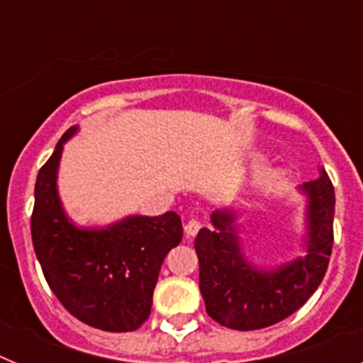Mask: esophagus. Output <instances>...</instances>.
<instances>
[{
  "instance_id": "esophagus-1",
  "label": "esophagus",
  "mask_w": 363,
  "mask_h": 363,
  "mask_svg": "<svg viewBox=\"0 0 363 363\" xmlns=\"http://www.w3.org/2000/svg\"><path fill=\"white\" fill-rule=\"evenodd\" d=\"M201 229V221L200 220H189L187 223H185V234H187L189 238H192V236H196L198 230Z\"/></svg>"
}]
</instances>
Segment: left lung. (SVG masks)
Masks as SVG:
<instances>
[{"label":"left lung","instance_id":"left-lung-1","mask_svg":"<svg viewBox=\"0 0 363 363\" xmlns=\"http://www.w3.org/2000/svg\"><path fill=\"white\" fill-rule=\"evenodd\" d=\"M320 176L300 185L306 196V255L264 267L247 258L240 238L238 213L216 209L213 227L200 229L194 247L200 262V291L213 320L236 331L274 325L300 309L318 289L333 251L335 187Z\"/></svg>","mask_w":363,"mask_h":363}]
</instances>
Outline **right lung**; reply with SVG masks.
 <instances>
[{
  "label": "right lung",
  "mask_w": 363,
  "mask_h": 363,
  "mask_svg": "<svg viewBox=\"0 0 363 363\" xmlns=\"http://www.w3.org/2000/svg\"><path fill=\"white\" fill-rule=\"evenodd\" d=\"M78 130L74 125L63 134L38 172L32 245L45 280L72 316L101 331H136L149 318L160 269L184 227L172 211L133 214L107 227L76 225L57 192V169L63 145Z\"/></svg>",
  "instance_id": "obj_1"
}]
</instances>
